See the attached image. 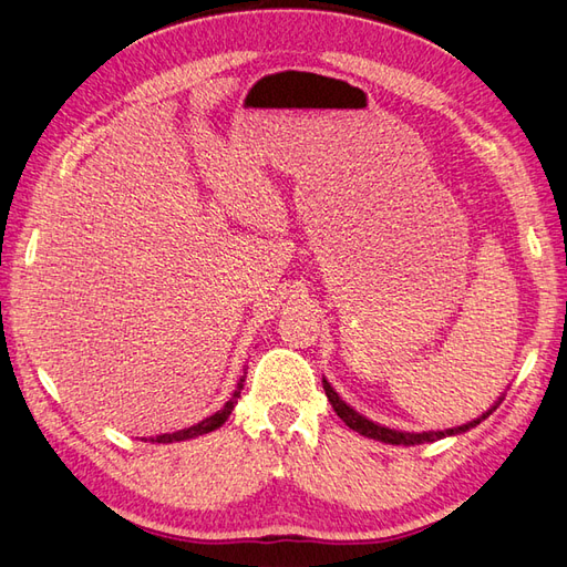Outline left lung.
Listing matches in <instances>:
<instances>
[{"instance_id":"obj_1","label":"left lung","mask_w":567,"mask_h":567,"mask_svg":"<svg viewBox=\"0 0 567 567\" xmlns=\"http://www.w3.org/2000/svg\"><path fill=\"white\" fill-rule=\"evenodd\" d=\"M322 388H324V395L327 400H330V405L334 408V412L342 417V422L349 426V430L359 432L361 436H369V439H375V442H383V444H393V446H417V444H430V442H439V439L444 436H456V434H463L473 430V426L481 424L485 417H489L497 410V405L505 398H497V402L493 408H489L487 412H483L481 417L468 422V424H461V426H454V430H444V432H400V430H390V426H383L379 422H371L369 417H363V414H359L354 408L347 405V402L337 395V390L327 383L322 379Z\"/></svg>"}]
</instances>
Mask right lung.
<instances>
[{
	"instance_id": "1",
	"label": "right lung",
	"mask_w": 567,
	"mask_h": 567,
	"mask_svg": "<svg viewBox=\"0 0 567 567\" xmlns=\"http://www.w3.org/2000/svg\"><path fill=\"white\" fill-rule=\"evenodd\" d=\"M243 385H245V375H243L240 381H237V388L233 390L230 400L225 402V405H223L218 412H213L210 417L200 420V422H198V424H194V426H186V430H179V432L159 434V436H150V442H153V444H174V442H186V439L204 436V434H208V432H216L218 426H223L225 422H228L233 408L237 405V398H240V390H243ZM145 442H147V439H145Z\"/></svg>"
}]
</instances>
